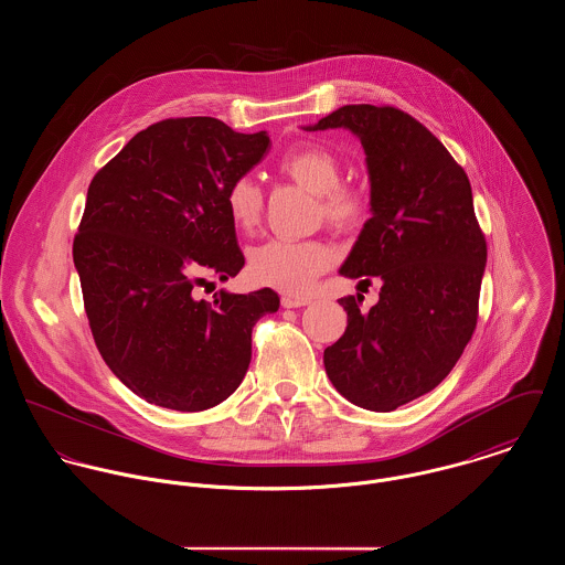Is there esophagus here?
I'll list each match as a JSON object with an SVG mask.
<instances>
[{
  "label": "esophagus",
  "instance_id": "34e87169",
  "mask_svg": "<svg viewBox=\"0 0 565 565\" xmlns=\"http://www.w3.org/2000/svg\"><path fill=\"white\" fill-rule=\"evenodd\" d=\"M311 300L309 298H298V296H282L280 298V305L285 307V309H298V307H307Z\"/></svg>",
  "mask_w": 565,
  "mask_h": 565
}]
</instances>
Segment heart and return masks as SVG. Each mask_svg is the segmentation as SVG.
Segmentation results:
<instances>
[{
	"mask_svg": "<svg viewBox=\"0 0 565 565\" xmlns=\"http://www.w3.org/2000/svg\"><path fill=\"white\" fill-rule=\"evenodd\" d=\"M278 171L318 195V213L330 226L352 231L365 222L370 213V193L361 184L341 182V162L328 148L305 143L278 161ZM224 202L231 222L239 231L258 226L263 215V191L249 175L231 182ZM332 260L334 254L326 243L269 239L249 249L247 269L258 285L285 294H305Z\"/></svg>",
	"mask_w": 565,
	"mask_h": 565,
	"instance_id": "b5f03b06",
	"label": "heart"
}]
</instances>
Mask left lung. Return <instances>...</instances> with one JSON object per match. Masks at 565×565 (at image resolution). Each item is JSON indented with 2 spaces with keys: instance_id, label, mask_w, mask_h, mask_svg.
Listing matches in <instances>:
<instances>
[{
  "instance_id": "8db88e82",
  "label": "left lung",
  "mask_w": 565,
  "mask_h": 565,
  "mask_svg": "<svg viewBox=\"0 0 565 565\" xmlns=\"http://www.w3.org/2000/svg\"><path fill=\"white\" fill-rule=\"evenodd\" d=\"M348 128L361 139L372 217L339 274L379 276L381 298H341L345 332L323 350L334 390L370 411L433 392L463 354L479 318L487 243L472 186L444 143L394 106L348 104L307 130Z\"/></svg>"
}]
</instances>
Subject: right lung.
Returning <instances> with one entry per match:
<instances>
[{"mask_svg":"<svg viewBox=\"0 0 565 565\" xmlns=\"http://www.w3.org/2000/svg\"><path fill=\"white\" fill-rule=\"evenodd\" d=\"M269 148L215 117L162 119L90 180L74 239L84 311L110 372L146 403H224L252 359V328L276 313L271 289L195 298L202 274L228 280L243 252L226 189ZM213 285V282H209Z\"/></svg>","mask_w":565,"mask_h":565,"instance_id":"1","label":"right lung"}]
</instances>
